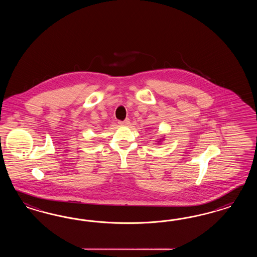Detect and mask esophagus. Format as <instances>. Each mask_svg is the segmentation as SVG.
<instances>
[{"label": "esophagus", "mask_w": 257, "mask_h": 257, "mask_svg": "<svg viewBox=\"0 0 257 257\" xmlns=\"http://www.w3.org/2000/svg\"><path fill=\"white\" fill-rule=\"evenodd\" d=\"M118 123L121 125H128L130 123V119H129V118H126L123 121H119Z\"/></svg>", "instance_id": "obj_1"}]
</instances>
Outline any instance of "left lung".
<instances>
[{"mask_svg": "<svg viewBox=\"0 0 257 257\" xmlns=\"http://www.w3.org/2000/svg\"><path fill=\"white\" fill-rule=\"evenodd\" d=\"M164 140V138H162V139H160V140H159V141H158V144H159V143H161V141H162V140Z\"/></svg>", "mask_w": 257, "mask_h": 257, "instance_id": "obj_1", "label": "left lung"}]
</instances>
